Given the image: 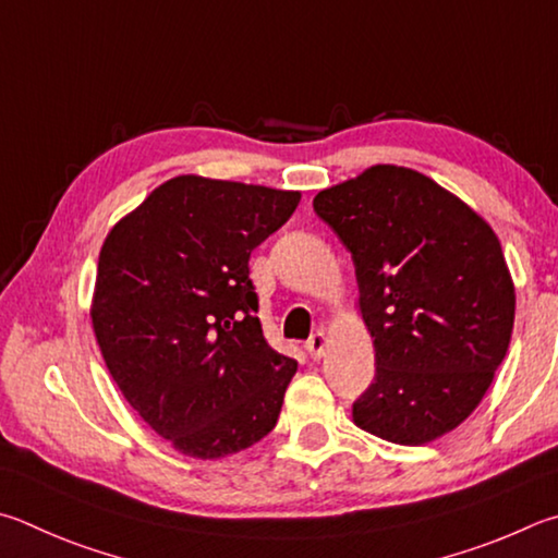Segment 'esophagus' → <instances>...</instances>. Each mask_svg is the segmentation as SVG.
<instances>
[{
    "label": "esophagus",
    "instance_id": "34e87169",
    "mask_svg": "<svg viewBox=\"0 0 558 558\" xmlns=\"http://www.w3.org/2000/svg\"><path fill=\"white\" fill-rule=\"evenodd\" d=\"M305 349L312 359H322L324 356V349H327V337H324V331H317L312 333V337L307 339Z\"/></svg>",
    "mask_w": 558,
    "mask_h": 558
}]
</instances>
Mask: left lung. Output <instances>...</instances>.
Segmentation results:
<instances>
[{"mask_svg":"<svg viewBox=\"0 0 558 558\" xmlns=\"http://www.w3.org/2000/svg\"><path fill=\"white\" fill-rule=\"evenodd\" d=\"M314 211L351 253L376 378L353 422L420 447L478 408L505 359L514 286L495 231L427 175L373 166L322 190Z\"/></svg>","mask_w":558,"mask_h":558,"instance_id":"8db88e82","label":"left lung"}]
</instances>
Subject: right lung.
Listing matches in <instances>:
<instances>
[{
  "label": "right lung",
  "mask_w": 558,
  "mask_h": 558,
  "mask_svg": "<svg viewBox=\"0 0 558 558\" xmlns=\"http://www.w3.org/2000/svg\"><path fill=\"white\" fill-rule=\"evenodd\" d=\"M300 192L180 175L109 231L93 327L111 378L192 459L248 449L276 427L298 361L263 337L251 251Z\"/></svg>",
  "instance_id": "right-lung-1"
}]
</instances>
